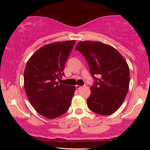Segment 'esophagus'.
Masks as SVG:
<instances>
[{"label": "esophagus", "instance_id": "34e87169", "mask_svg": "<svg viewBox=\"0 0 150 150\" xmlns=\"http://www.w3.org/2000/svg\"><path fill=\"white\" fill-rule=\"evenodd\" d=\"M75 87H76V88H77V89H81V88H82V86H78V85H77V86H76Z\"/></svg>", "mask_w": 150, "mask_h": 150}]
</instances>
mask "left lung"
<instances>
[{
    "instance_id": "8db88e82",
    "label": "left lung",
    "mask_w": 150,
    "mask_h": 150,
    "mask_svg": "<svg viewBox=\"0 0 150 150\" xmlns=\"http://www.w3.org/2000/svg\"><path fill=\"white\" fill-rule=\"evenodd\" d=\"M75 50L84 56L95 79L87 100L89 110L101 115L114 113L121 106L128 92V64L115 48L100 42H80ZM96 74L99 78L95 77Z\"/></svg>"
}]
</instances>
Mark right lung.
Here are the masks:
<instances>
[{
    "label": "right lung",
    "instance_id": "right-lung-1",
    "mask_svg": "<svg viewBox=\"0 0 150 150\" xmlns=\"http://www.w3.org/2000/svg\"><path fill=\"white\" fill-rule=\"evenodd\" d=\"M75 40L55 42L42 46L30 57L24 71V88L35 110L52 119L69 108L75 86L59 83Z\"/></svg>",
    "mask_w": 150,
    "mask_h": 150
}]
</instances>
